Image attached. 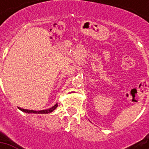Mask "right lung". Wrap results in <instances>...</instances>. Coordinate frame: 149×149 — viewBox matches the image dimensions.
<instances>
[{
  "mask_svg": "<svg viewBox=\"0 0 149 149\" xmlns=\"http://www.w3.org/2000/svg\"><path fill=\"white\" fill-rule=\"evenodd\" d=\"M58 107V104H56L55 105H54L53 107L49 108L48 109H45V110H39V111H36V110H30V109H20L19 108V109L21 110V111L25 112V113H49L51 112H53Z\"/></svg>",
  "mask_w": 149,
  "mask_h": 149,
  "instance_id": "right-lung-1",
  "label": "right lung"
}]
</instances>
